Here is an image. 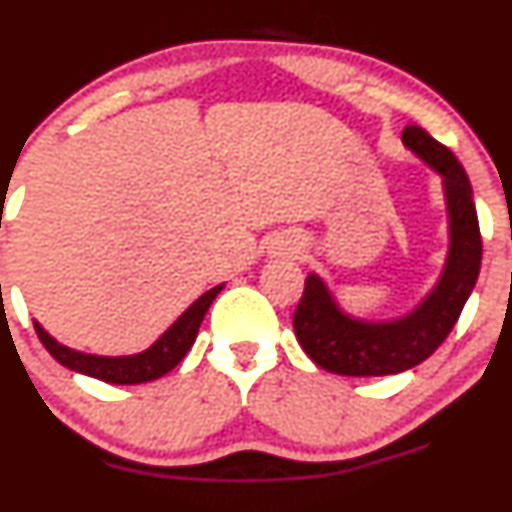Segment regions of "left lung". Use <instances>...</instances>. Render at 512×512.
I'll use <instances>...</instances> for the list:
<instances>
[{"label":"left lung","instance_id":"obj_1","mask_svg":"<svg viewBox=\"0 0 512 512\" xmlns=\"http://www.w3.org/2000/svg\"><path fill=\"white\" fill-rule=\"evenodd\" d=\"M401 141L443 178L448 205V255L436 287L414 312L391 322L349 317L317 275L304 280L294 309V334L309 359L342 376H386L414 369L456 327L480 272L483 242L473 188L458 158L421 126H406Z\"/></svg>","mask_w":512,"mask_h":512}]
</instances>
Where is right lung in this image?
<instances>
[{"label": "right lung", "instance_id": "1", "mask_svg": "<svg viewBox=\"0 0 512 512\" xmlns=\"http://www.w3.org/2000/svg\"><path fill=\"white\" fill-rule=\"evenodd\" d=\"M223 285L208 289L203 297L195 299L168 329L158 337L156 344L146 349L141 354L131 356H96V354H84L76 352V349L64 347V344L56 342L49 332H44L39 322H34L36 334H39L41 344L46 347V352L54 356L61 366L71 371H79V374L94 376L98 381H106V384H143V381L160 379L163 374H168L170 369L183 361V356L188 354V349L193 347L195 337H198V329L203 324L205 312L210 309L213 299L218 297V292Z\"/></svg>", "mask_w": 512, "mask_h": 512}]
</instances>
